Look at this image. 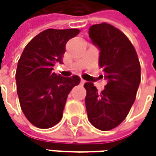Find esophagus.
Instances as JSON below:
<instances>
[{
  "label": "esophagus",
  "instance_id": "34e87169",
  "mask_svg": "<svg viewBox=\"0 0 156 156\" xmlns=\"http://www.w3.org/2000/svg\"><path fill=\"white\" fill-rule=\"evenodd\" d=\"M80 82H81V84H84V83L86 82V80H84L83 78H81V80H80Z\"/></svg>",
  "mask_w": 156,
  "mask_h": 156
}]
</instances>
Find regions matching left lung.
Instances as JSON below:
<instances>
[{
	"instance_id": "8db88e82",
	"label": "left lung",
	"mask_w": 156,
	"mask_h": 156,
	"mask_svg": "<svg viewBox=\"0 0 156 156\" xmlns=\"http://www.w3.org/2000/svg\"><path fill=\"white\" fill-rule=\"evenodd\" d=\"M92 43L99 49V66L108 84L98 92L91 82L85 83V99L89 122L102 131L120 125L133 106L141 81L136 51L127 37L108 23L92 25Z\"/></svg>"
}]
</instances>
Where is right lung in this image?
<instances>
[{"label":"right lung","instance_id":"right-lung-1","mask_svg":"<svg viewBox=\"0 0 156 156\" xmlns=\"http://www.w3.org/2000/svg\"><path fill=\"white\" fill-rule=\"evenodd\" d=\"M79 33L78 29H48L25 47L17 66L16 83L20 108L27 119L39 128L57 125L71 89L80 78H65L54 73L53 67L62 63L66 44Z\"/></svg>","mask_w":156,"mask_h":156}]
</instances>
